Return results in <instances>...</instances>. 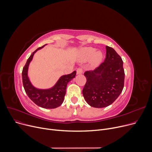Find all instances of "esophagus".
<instances>
[{"label":"esophagus","instance_id":"obj_1","mask_svg":"<svg viewBox=\"0 0 152 152\" xmlns=\"http://www.w3.org/2000/svg\"><path fill=\"white\" fill-rule=\"evenodd\" d=\"M83 69L82 67H78L77 69V74H82L83 73Z\"/></svg>","mask_w":152,"mask_h":152}]
</instances>
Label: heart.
Segmentation results:
<instances>
[{"mask_svg":"<svg viewBox=\"0 0 152 152\" xmlns=\"http://www.w3.org/2000/svg\"><path fill=\"white\" fill-rule=\"evenodd\" d=\"M94 51L95 49L91 47H86L82 50V59L87 60L90 58V64L92 67H96L102 59V53L100 51Z\"/></svg>","mask_w":152,"mask_h":152,"instance_id":"b5f03b06","label":"heart"}]
</instances>
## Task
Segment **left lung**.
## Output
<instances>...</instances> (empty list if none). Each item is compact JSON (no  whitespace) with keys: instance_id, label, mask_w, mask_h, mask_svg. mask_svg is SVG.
I'll return each mask as SVG.
<instances>
[{"instance_id":"obj_1","label":"left lung","mask_w":152,"mask_h":152,"mask_svg":"<svg viewBox=\"0 0 152 152\" xmlns=\"http://www.w3.org/2000/svg\"><path fill=\"white\" fill-rule=\"evenodd\" d=\"M86 82L82 93L91 107L103 108L112 104L120 96L124 87L123 62L112 48L106 46V57L94 70L86 71Z\"/></svg>"}]
</instances>
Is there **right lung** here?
Segmentation results:
<instances>
[{"label":"right lung","mask_w":152,"mask_h":152,"mask_svg":"<svg viewBox=\"0 0 152 152\" xmlns=\"http://www.w3.org/2000/svg\"><path fill=\"white\" fill-rule=\"evenodd\" d=\"M44 46L39 47L34 51L27 60L22 72L23 84L26 93L35 104L44 109H55L60 106L63 102L67 85L71 80L75 78L76 71H74L70 74L61 77L56 85L50 89L40 90L35 88L30 82L28 76V67L34 53Z\"/></svg>","instance_id":"add662e5"}]
</instances>
